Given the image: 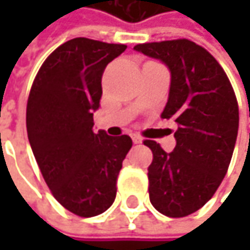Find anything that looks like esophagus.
Listing matches in <instances>:
<instances>
[{
  "instance_id": "34e87169",
  "label": "esophagus",
  "mask_w": 250,
  "mask_h": 250,
  "mask_svg": "<svg viewBox=\"0 0 250 250\" xmlns=\"http://www.w3.org/2000/svg\"><path fill=\"white\" fill-rule=\"evenodd\" d=\"M132 140H133V143H135V145H139V143H142V142H143L142 136H140V135H138V133H132Z\"/></svg>"
}]
</instances>
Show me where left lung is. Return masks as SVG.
I'll return each mask as SVG.
<instances>
[{
	"label": "left lung",
	"mask_w": 250,
	"mask_h": 250,
	"mask_svg": "<svg viewBox=\"0 0 250 250\" xmlns=\"http://www.w3.org/2000/svg\"><path fill=\"white\" fill-rule=\"evenodd\" d=\"M133 50L168 68L171 84L161 118L178 124L171 153L145 140L153 151L150 202L164 216H189L206 205L226 177L239 126L235 93L216 58L190 40L138 44Z\"/></svg>",
	"instance_id": "8db88e82"
}]
</instances>
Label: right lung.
<instances>
[{"label": "right lung", "mask_w": 250, "mask_h": 250, "mask_svg": "<svg viewBox=\"0 0 250 250\" xmlns=\"http://www.w3.org/2000/svg\"><path fill=\"white\" fill-rule=\"evenodd\" d=\"M125 50L124 44L72 39L44 61L29 94L30 147L54 197L76 216L94 217L110 208L132 147L128 135L108 136L93 128L103 72Z\"/></svg>", "instance_id": "1"}]
</instances>
